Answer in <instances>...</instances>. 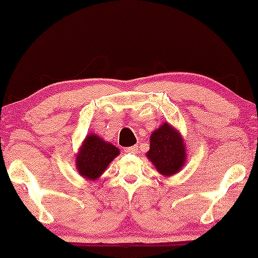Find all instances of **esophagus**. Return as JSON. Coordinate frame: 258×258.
<instances>
[{
    "label": "esophagus",
    "mask_w": 258,
    "mask_h": 258,
    "mask_svg": "<svg viewBox=\"0 0 258 258\" xmlns=\"http://www.w3.org/2000/svg\"><path fill=\"white\" fill-rule=\"evenodd\" d=\"M125 153H131V154H137L138 152V146H130L124 148Z\"/></svg>",
    "instance_id": "34e87169"
}]
</instances>
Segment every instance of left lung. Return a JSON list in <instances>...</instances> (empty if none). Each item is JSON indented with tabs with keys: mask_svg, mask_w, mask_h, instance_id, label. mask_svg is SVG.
<instances>
[{
	"mask_svg": "<svg viewBox=\"0 0 258 258\" xmlns=\"http://www.w3.org/2000/svg\"><path fill=\"white\" fill-rule=\"evenodd\" d=\"M147 158L161 175L170 176L180 172L186 162V145L179 131L168 122L153 131Z\"/></svg>",
	"mask_w": 258,
	"mask_h": 258,
	"instance_id": "obj_1",
	"label": "left lung"
}]
</instances>
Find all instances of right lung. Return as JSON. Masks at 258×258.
<instances>
[{
	"instance_id": "1",
	"label": "right lung",
	"mask_w": 258,
	"mask_h": 258,
	"mask_svg": "<svg viewBox=\"0 0 258 258\" xmlns=\"http://www.w3.org/2000/svg\"><path fill=\"white\" fill-rule=\"evenodd\" d=\"M119 153L117 147L91 133L83 141L76 155V168L85 179L97 180Z\"/></svg>"
}]
</instances>
